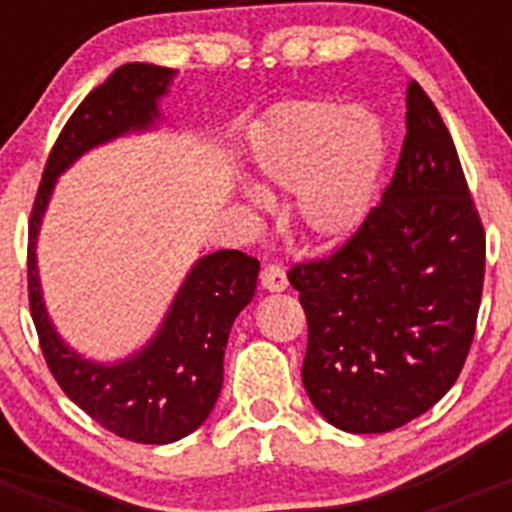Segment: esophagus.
<instances>
[{
	"instance_id": "esophagus-1",
	"label": "esophagus",
	"mask_w": 512,
	"mask_h": 512,
	"mask_svg": "<svg viewBox=\"0 0 512 512\" xmlns=\"http://www.w3.org/2000/svg\"><path fill=\"white\" fill-rule=\"evenodd\" d=\"M287 274L279 264H266L261 269V287L269 289V292H284L287 289Z\"/></svg>"
}]
</instances>
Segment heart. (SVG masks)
<instances>
[{
	"label": "heart",
	"instance_id": "b5f03b06",
	"mask_svg": "<svg viewBox=\"0 0 512 512\" xmlns=\"http://www.w3.org/2000/svg\"><path fill=\"white\" fill-rule=\"evenodd\" d=\"M390 140L379 115L336 99H292L261 120L253 166L269 187L295 192L302 233L318 243L354 235L382 189ZM264 202L259 189H248Z\"/></svg>",
	"mask_w": 512,
	"mask_h": 512
}]
</instances>
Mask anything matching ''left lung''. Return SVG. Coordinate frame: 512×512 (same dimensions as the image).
Segmentation results:
<instances>
[{
	"mask_svg": "<svg viewBox=\"0 0 512 512\" xmlns=\"http://www.w3.org/2000/svg\"><path fill=\"white\" fill-rule=\"evenodd\" d=\"M382 202L333 256L289 269L307 315L302 384L348 433H387L454 387L477 328L485 230L436 104L408 87Z\"/></svg>",
	"mask_w": 512,
	"mask_h": 512,
	"instance_id": "1",
	"label": "left lung"
}]
</instances>
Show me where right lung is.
Returning a JSON list of instances; mask_svg holds the SVG:
<instances>
[{
	"mask_svg": "<svg viewBox=\"0 0 512 512\" xmlns=\"http://www.w3.org/2000/svg\"><path fill=\"white\" fill-rule=\"evenodd\" d=\"M176 71L125 63L87 94L63 125L43 171L27 246V292L48 369L89 418L135 443H171L197 431L223 387V356L238 312L253 300L259 261L241 251H215L189 269L156 336L133 356L92 361L69 346L45 310L38 274V235L58 176L92 148L161 120L158 102Z\"/></svg>",
	"mask_w": 512,
	"mask_h": 512,
	"instance_id": "1",
	"label": "right lung"
}]
</instances>
